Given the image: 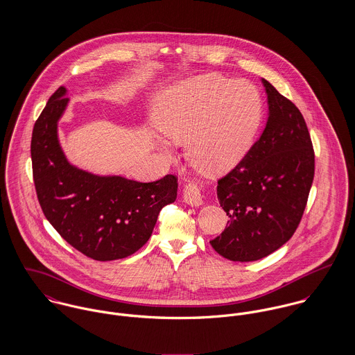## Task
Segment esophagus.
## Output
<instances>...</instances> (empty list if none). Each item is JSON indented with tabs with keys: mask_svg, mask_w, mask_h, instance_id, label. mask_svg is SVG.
<instances>
[{
	"mask_svg": "<svg viewBox=\"0 0 355 355\" xmlns=\"http://www.w3.org/2000/svg\"><path fill=\"white\" fill-rule=\"evenodd\" d=\"M183 198L184 202L191 205V206H200L202 205V194L201 190L197 184L194 183H189L184 186L183 189Z\"/></svg>",
	"mask_w": 355,
	"mask_h": 355,
	"instance_id": "1",
	"label": "esophagus"
}]
</instances>
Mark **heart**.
I'll return each instance as SVG.
<instances>
[{"label":"heart","mask_w":355,"mask_h":355,"mask_svg":"<svg viewBox=\"0 0 355 355\" xmlns=\"http://www.w3.org/2000/svg\"><path fill=\"white\" fill-rule=\"evenodd\" d=\"M261 110L252 83L206 75L169 90L155 127L171 142L186 144V157L194 168L217 173L235 165L249 149Z\"/></svg>","instance_id":"b5f03b06"}]
</instances>
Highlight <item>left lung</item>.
<instances>
[{
	"instance_id": "obj_1",
	"label": "left lung",
	"mask_w": 355,
	"mask_h": 355,
	"mask_svg": "<svg viewBox=\"0 0 355 355\" xmlns=\"http://www.w3.org/2000/svg\"><path fill=\"white\" fill-rule=\"evenodd\" d=\"M262 82L269 105L266 127L239 164L217 182V198L230 221L210 245L231 261H257L290 241L314 178V150L302 113L268 80Z\"/></svg>"
}]
</instances>
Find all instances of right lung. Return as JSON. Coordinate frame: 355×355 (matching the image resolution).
I'll return each mask as SVG.
<instances>
[{
	"mask_svg": "<svg viewBox=\"0 0 355 355\" xmlns=\"http://www.w3.org/2000/svg\"><path fill=\"white\" fill-rule=\"evenodd\" d=\"M58 87L35 121L33 178L40 205L54 230L78 252L97 261L125 258L152 236L159 210L175 202L178 178L141 183L97 176L71 165L57 139L68 98Z\"/></svg>",
	"mask_w": 355,
	"mask_h": 355,
	"instance_id": "obj_1",
	"label": "right lung"
}]
</instances>
